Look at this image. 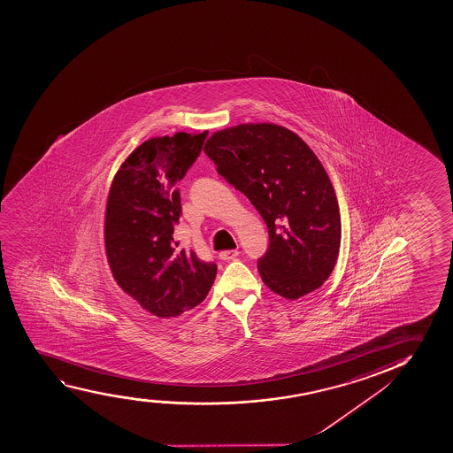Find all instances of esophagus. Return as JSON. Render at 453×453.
Masks as SVG:
<instances>
[{"mask_svg":"<svg viewBox=\"0 0 453 453\" xmlns=\"http://www.w3.org/2000/svg\"><path fill=\"white\" fill-rule=\"evenodd\" d=\"M240 255V251L238 250H223L219 251V259H223V261H230V259H234V257Z\"/></svg>","mask_w":453,"mask_h":453,"instance_id":"obj_1","label":"esophagus"}]
</instances>
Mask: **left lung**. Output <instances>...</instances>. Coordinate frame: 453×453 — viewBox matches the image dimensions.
<instances>
[{"instance_id": "8db88e82", "label": "left lung", "mask_w": 453, "mask_h": 453, "mask_svg": "<svg viewBox=\"0 0 453 453\" xmlns=\"http://www.w3.org/2000/svg\"><path fill=\"white\" fill-rule=\"evenodd\" d=\"M204 152L267 224L270 246L257 261L264 284L291 301L324 284L339 257L341 212L311 148L280 125L241 123L213 133Z\"/></svg>"}]
</instances>
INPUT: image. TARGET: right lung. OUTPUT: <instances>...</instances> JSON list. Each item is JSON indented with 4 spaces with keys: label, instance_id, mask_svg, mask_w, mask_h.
<instances>
[{
    "label": "right lung",
    "instance_id": "right-lung-1",
    "mask_svg": "<svg viewBox=\"0 0 453 453\" xmlns=\"http://www.w3.org/2000/svg\"><path fill=\"white\" fill-rule=\"evenodd\" d=\"M207 131L146 140L112 179L105 207V251L112 278L157 318L185 313L204 301L217 265L179 250L173 224L181 213L177 183L202 152Z\"/></svg>",
    "mask_w": 453,
    "mask_h": 453
}]
</instances>
